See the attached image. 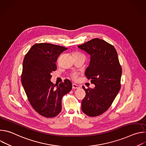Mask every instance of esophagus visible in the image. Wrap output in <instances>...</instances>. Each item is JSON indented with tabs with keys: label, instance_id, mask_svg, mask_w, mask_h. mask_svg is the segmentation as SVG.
Returning a JSON list of instances; mask_svg holds the SVG:
<instances>
[{
	"label": "esophagus",
	"instance_id": "1",
	"mask_svg": "<svg viewBox=\"0 0 146 146\" xmlns=\"http://www.w3.org/2000/svg\"><path fill=\"white\" fill-rule=\"evenodd\" d=\"M79 88H80V87L78 85H77L76 84H73V85H72V88L73 89H78Z\"/></svg>",
	"mask_w": 146,
	"mask_h": 146
}]
</instances>
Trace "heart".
<instances>
[{
  "label": "heart",
  "instance_id": "heart-1",
  "mask_svg": "<svg viewBox=\"0 0 146 146\" xmlns=\"http://www.w3.org/2000/svg\"><path fill=\"white\" fill-rule=\"evenodd\" d=\"M72 77L74 80H76L78 77V73H77V72L73 73V74H72Z\"/></svg>",
  "mask_w": 146,
  "mask_h": 146
}]
</instances>
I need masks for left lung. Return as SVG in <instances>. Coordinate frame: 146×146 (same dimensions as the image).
Wrapping results in <instances>:
<instances>
[{"instance_id":"left-lung-1","label":"left lung","mask_w":146,"mask_h":146,"mask_svg":"<svg viewBox=\"0 0 146 146\" xmlns=\"http://www.w3.org/2000/svg\"><path fill=\"white\" fill-rule=\"evenodd\" d=\"M78 47L90 55L85 74L94 88L82 86L86 95L82 100L81 110L90 117L99 115L111 105L121 88L122 69L117 51L106 41L95 38Z\"/></svg>"}]
</instances>
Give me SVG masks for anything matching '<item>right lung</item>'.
Wrapping results in <instances>:
<instances>
[{
  "instance_id": "obj_1",
  "label": "right lung",
  "mask_w": 146,
  "mask_h": 146,
  "mask_svg": "<svg viewBox=\"0 0 146 146\" xmlns=\"http://www.w3.org/2000/svg\"><path fill=\"white\" fill-rule=\"evenodd\" d=\"M66 50L50 43L35 44L23 61L22 85L32 108L45 117H54L61 111L62 98L72 88L69 80L56 87L50 80L59 55Z\"/></svg>"
}]
</instances>
